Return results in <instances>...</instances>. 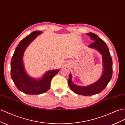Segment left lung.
<instances>
[{"label":"left lung","instance_id":"8db88e82","mask_svg":"<svg viewBox=\"0 0 125 125\" xmlns=\"http://www.w3.org/2000/svg\"><path fill=\"white\" fill-rule=\"evenodd\" d=\"M87 35L90 36L94 41L88 47L97 49L102 55L103 74L100 78L94 83L87 86H79L73 83L72 75L70 73L68 85L71 90L78 95L92 96L102 92L110 82L113 74V62L106 42L95 33L89 32Z\"/></svg>","mask_w":125,"mask_h":125}]
</instances>
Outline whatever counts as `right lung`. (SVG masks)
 I'll use <instances>...</instances> for the list:
<instances>
[{
    "instance_id": "obj_1",
    "label": "right lung",
    "mask_w": 125,
    "mask_h": 125,
    "mask_svg": "<svg viewBox=\"0 0 125 125\" xmlns=\"http://www.w3.org/2000/svg\"><path fill=\"white\" fill-rule=\"evenodd\" d=\"M42 32L33 31L23 38L16 47L11 61V77L13 83L20 91L28 95H39L47 92L53 77L60 70H49L39 79L31 78L26 72L23 62V53L27 47Z\"/></svg>"
}]
</instances>
